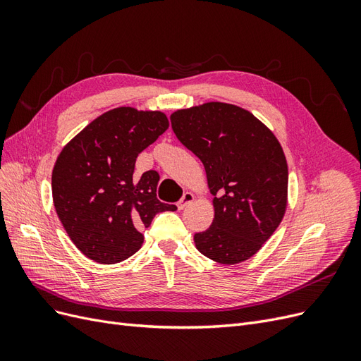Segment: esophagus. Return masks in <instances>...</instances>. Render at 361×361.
Masks as SVG:
<instances>
[{"mask_svg": "<svg viewBox=\"0 0 361 361\" xmlns=\"http://www.w3.org/2000/svg\"><path fill=\"white\" fill-rule=\"evenodd\" d=\"M192 200H194V195H192L191 192H185V194L182 195V199L178 202V209L182 211L183 207L187 206V204H190Z\"/></svg>", "mask_w": 361, "mask_h": 361, "instance_id": "esophagus-1", "label": "esophagus"}]
</instances>
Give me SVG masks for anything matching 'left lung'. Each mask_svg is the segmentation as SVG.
Wrapping results in <instances>:
<instances>
[{
    "label": "left lung",
    "mask_w": 361,
    "mask_h": 361,
    "mask_svg": "<svg viewBox=\"0 0 361 361\" xmlns=\"http://www.w3.org/2000/svg\"><path fill=\"white\" fill-rule=\"evenodd\" d=\"M174 135L204 166L214 195L211 227L197 250L226 265L260 250L286 211L288 162L274 134L244 108L207 102L170 116Z\"/></svg>",
    "instance_id": "left-lung-1"
}]
</instances>
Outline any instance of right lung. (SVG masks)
<instances>
[{
    "label": "right lung",
    "mask_w": 361,
    "mask_h": 361,
    "mask_svg": "<svg viewBox=\"0 0 361 361\" xmlns=\"http://www.w3.org/2000/svg\"><path fill=\"white\" fill-rule=\"evenodd\" d=\"M159 111L120 106L94 118L61 150L52 170V199L63 227L82 255L117 264L143 244L141 228L176 206L157 199L159 174L134 176L141 150L166 133Z\"/></svg>",
    "instance_id": "right-lung-1"
}]
</instances>
